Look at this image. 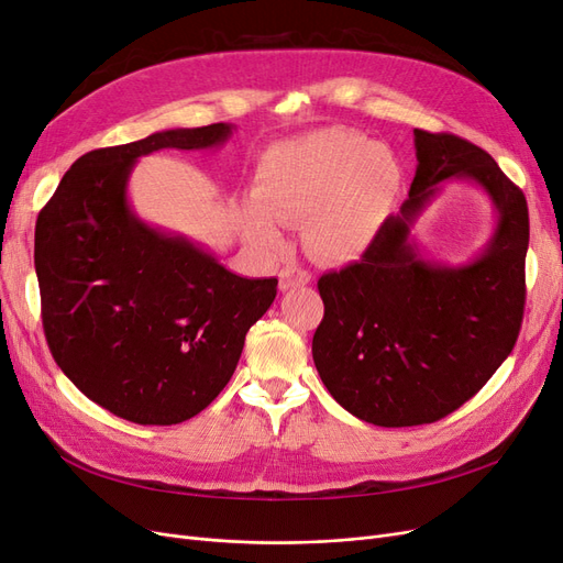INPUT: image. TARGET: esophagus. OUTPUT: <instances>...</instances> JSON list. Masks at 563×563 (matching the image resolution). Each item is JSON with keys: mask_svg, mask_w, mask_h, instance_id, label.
Returning a JSON list of instances; mask_svg holds the SVG:
<instances>
[{"mask_svg": "<svg viewBox=\"0 0 563 563\" xmlns=\"http://www.w3.org/2000/svg\"><path fill=\"white\" fill-rule=\"evenodd\" d=\"M310 279H312V275L308 269L291 265V267H284L279 272V288L282 291H288V288H298V286L310 284Z\"/></svg>", "mask_w": 563, "mask_h": 563, "instance_id": "esophagus-1", "label": "esophagus"}]
</instances>
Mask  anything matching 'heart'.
<instances>
[{
    "label": "heart",
    "mask_w": 563,
    "mask_h": 563,
    "mask_svg": "<svg viewBox=\"0 0 563 563\" xmlns=\"http://www.w3.org/2000/svg\"><path fill=\"white\" fill-rule=\"evenodd\" d=\"M399 185V164L352 131H317L263 152L242 223L263 249L282 244V223H302L305 246L327 263L356 261L376 236Z\"/></svg>",
    "instance_id": "obj_1"
}]
</instances>
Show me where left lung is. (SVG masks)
Returning a JSON list of instances; mask_svg holds the SVG:
<instances>
[{
	"label": "left lung",
	"instance_id": "1",
	"mask_svg": "<svg viewBox=\"0 0 563 563\" xmlns=\"http://www.w3.org/2000/svg\"><path fill=\"white\" fill-rule=\"evenodd\" d=\"M416 178L362 258L317 282L314 366L331 397L380 428L437 422L479 391L512 352L526 305L528 207L486 150L416 129ZM470 177L497 203L487 251L463 268L422 262L407 232L439 181Z\"/></svg>",
	"mask_w": 563,
	"mask_h": 563
}]
</instances>
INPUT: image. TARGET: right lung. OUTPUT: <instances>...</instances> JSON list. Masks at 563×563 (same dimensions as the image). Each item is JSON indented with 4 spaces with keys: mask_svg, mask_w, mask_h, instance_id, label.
<instances>
[{
    "mask_svg": "<svg viewBox=\"0 0 563 563\" xmlns=\"http://www.w3.org/2000/svg\"><path fill=\"white\" fill-rule=\"evenodd\" d=\"M230 133V124L172 129L87 152L37 216L48 350L84 395L124 420L176 424L203 411L277 296L275 277L234 275L129 209L135 159L164 147H216Z\"/></svg>",
    "mask_w": 563,
    "mask_h": 563,
    "instance_id": "obj_1",
    "label": "right lung"
}]
</instances>
